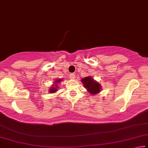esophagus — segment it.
I'll use <instances>...</instances> for the list:
<instances>
[{"mask_svg": "<svg viewBox=\"0 0 148 148\" xmlns=\"http://www.w3.org/2000/svg\"><path fill=\"white\" fill-rule=\"evenodd\" d=\"M69 77L71 79H75V75L74 73H72V74H70Z\"/></svg>", "mask_w": 148, "mask_h": 148, "instance_id": "1", "label": "esophagus"}]
</instances>
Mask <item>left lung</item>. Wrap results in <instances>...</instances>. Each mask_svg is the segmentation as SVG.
<instances>
[{
	"instance_id": "8db88e82",
	"label": "left lung",
	"mask_w": 148,
	"mask_h": 148,
	"mask_svg": "<svg viewBox=\"0 0 148 148\" xmlns=\"http://www.w3.org/2000/svg\"><path fill=\"white\" fill-rule=\"evenodd\" d=\"M84 87H85L88 93L91 95H97L101 91L102 87L99 82L95 81L92 77L88 76L84 77L81 79Z\"/></svg>"
}]
</instances>
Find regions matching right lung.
<instances>
[{"mask_svg":"<svg viewBox=\"0 0 148 148\" xmlns=\"http://www.w3.org/2000/svg\"><path fill=\"white\" fill-rule=\"evenodd\" d=\"M63 81V79H55V81H53V85L51 86V87H50V88H49V93H54L58 91V89L59 87V84H60V82Z\"/></svg>","mask_w":148,"mask_h":148,"instance_id":"right-lung-1","label":"right lung"}]
</instances>
